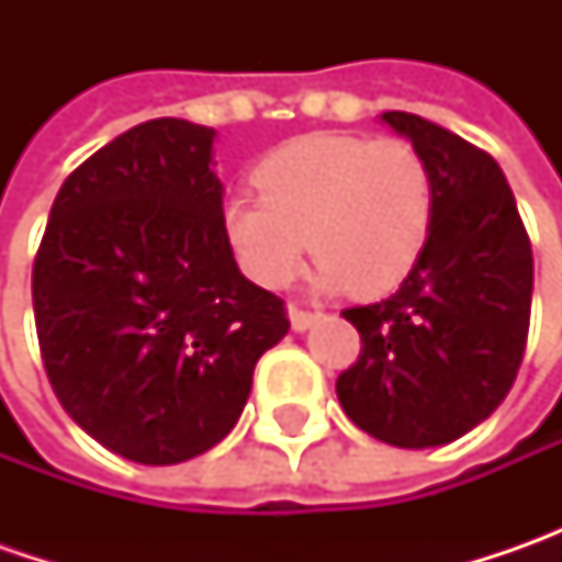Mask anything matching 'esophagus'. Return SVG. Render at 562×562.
<instances>
[{
	"mask_svg": "<svg viewBox=\"0 0 562 562\" xmlns=\"http://www.w3.org/2000/svg\"><path fill=\"white\" fill-rule=\"evenodd\" d=\"M291 325L293 331H306L310 325H313L315 318H318V313H310V310H300V306H291Z\"/></svg>",
	"mask_w": 562,
	"mask_h": 562,
	"instance_id": "esophagus-1",
	"label": "esophagus"
}]
</instances>
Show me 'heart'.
<instances>
[{
	"instance_id": "heart-1",
	"label": "heart",
	"mask_w": 562,
	"mask_h": 562,
	"mask_svg": "<svg viewBox=\"0 0 562 562\" xmlns=\"http://www.w3.org/2000/svg\"><path fill=\"white\" fill-rule=\"evenodd\" d=\"M259 200L222 205L225 240L262 288H288L310 249L328 288L384 296L416 269L435 218L431 168L413 143L310 134L252 168Z\"/></svg>"
}]
</instances>
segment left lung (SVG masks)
<instances>
[{"mask_svg":"<svg viewBox=\"0 0 562 562\" xmlns=\"http://www.w3.org/2000/svg\"><path fill=\"white\" fill-rule=\"evenodd\" d=\"M425 156L435 218L425 252L397 293L344 310L362 340L337 378L344 413L394 447H441L485 422L526 353L531 244L501 165L441 124L384 112Z\"/></svg>","mask_w":562,"mask_h":562,"instance_id":"left-lung-1","label":"left lung"}]
</instances>
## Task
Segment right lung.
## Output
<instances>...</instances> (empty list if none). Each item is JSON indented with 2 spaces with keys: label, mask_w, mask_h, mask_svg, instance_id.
Returning <instances> with one entry per match:
<instances>
[{
  "label": "right lung",
  "mask_w": 562,
  "mask_h": 562,
  "mask_svg": "<svg viewBox=\"0 0 562 562\" xmlns=\"http://www.w3.org/2000/svg\"><path fill=\"white\" fill-rule=\"evenodd\" d=\"M215 131L143 121L77 165L33 262L43 366L65 413L143 465L200 457L237 425L284 300L247 281L222 227Z\"/></svg>",
  "instance_id": "right-lung-1"
}]
</instances>
